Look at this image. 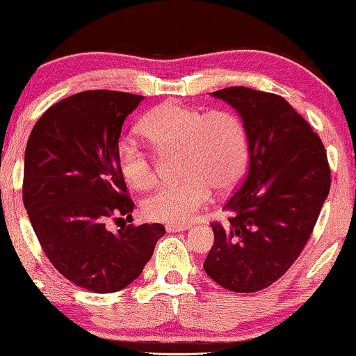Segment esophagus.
<instances>
[{"instance_id": "obj_1", "label": "esophagus", "mask_w": 356, "mask_h": 356, "mask_svg": "<svg viewBox=\"0 0 356 356\" xmlns=\"http://www.w3.org/2000/svg\"><path fill=\"white\" fill-rule=\"evenodd\" d=\"M191 228V225H177V223H169L165 225V230L169 233H177V232H186Z\"/></svg>"}]
</instances>
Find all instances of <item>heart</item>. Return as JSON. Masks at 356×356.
I'll list each match as a JSON object with an SVG mask.
<instances>
[{"instance_id":"obj_1","label":"heart","mask_w":356,"mask_h":356,"mask_svg":"<svg viewBox=\"0 0 356 356\" xmlns=\"http://www.w3.org/2000/svg\"><path fill=\"white\" fill-rule=\"evenodd\" d=\"M141 134L163 154L179 152V177L143 204L154 222L187 223L211 200V188L230 192L248 161V141L241 120L232 111L205 113L200 108L165 102L141 121ZM120 172L133 188L146 191L157 181L154 163L141 147L124 139L116 149Z\"/></svg>"}]
</instances>
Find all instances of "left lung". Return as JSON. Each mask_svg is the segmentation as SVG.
Here are the masks:
<instances>
[{
  "instance_id": "1",
  "label": "left lung",
  "mask_w": 356,
  "mask_h": 356,
  "mask_svg": "<svg viewBox=\"0 0 356 356\" xmlns=\"http://www.w3.org/2000/svg\"><path fill=\"white\" fill-rule=\"evenodd\" d=\"M236 110L248 139L245 182L211 223L215 243L204 269L233 292L271 286L298 259L330 191L321 138L284 98L246 87L211 93Z\"/></svg>"
}]
</instances>
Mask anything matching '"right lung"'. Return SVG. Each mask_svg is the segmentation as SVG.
<instances>
[{
    "label": "right lung",
    "instance_id": "1",
    "mask_svg": "<svg viewBox=\"0 0 356 356\" xmlns=\"http://www.w3.org/2000/svg\"><path fill=\"white\" fill-rule=\"evenodd\" d=\"M143 98L111 90L72 95L40 116L26 146L22 200L35 236L62 276L98 294L131 284L165 235L161 223L106 228L108 218L134 209L116 149Z\"/></svg>",
    "mask_w": 356,
    "mask_h": 356
}]
</instances>
